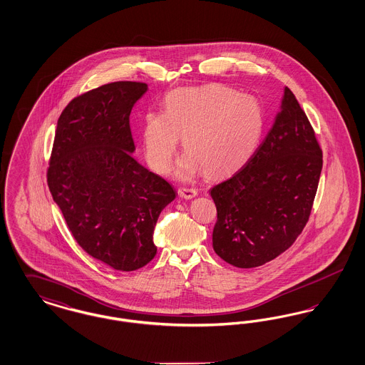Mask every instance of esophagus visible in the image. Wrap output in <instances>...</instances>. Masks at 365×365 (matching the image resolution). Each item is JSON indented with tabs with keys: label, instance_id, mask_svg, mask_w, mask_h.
Here are the masks:
<instances>
[{
	"label": "esophagus",
	"instance_id": "esophagus-1",
	"mask_svg": "<svg viewBox=\"0 0 365 365\" xmlns=\"http://www.w3.org/2000/svg\"><path fill=\"white\" fill-rule=\"evenodd\" d=\"M178 192L182 198L190 200V198H194L197 195V189H194V187H180Z\"/></svg>",
	"mask_w": 365,
	"mask_h": 365
}]
</instances>
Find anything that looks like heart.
I'll list each match as a JSON object with an SVG mask.
<instances>
[{"instance_id":"1","label":"heart","mask_w":365,"mask_h":365,"mask_svg":"<svg viewBox=\"0 0 365 365\" xmlns=\"http://www.w3.org/2000/svg\"><path fill=\"white\" fill-rule=\"evenodd\" d=\"M262 124L260 104L249 94L220 85L179 88L167 96L164 113H146L145 156L156 173H167L182 137L187 152L178 161L179 178L189 179L201 167L205 174H225L255 150Z\"/></svg>"}]
</instances>
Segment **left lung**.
I'll return each instance as SVG.
<instances>
[{"instance_id":"8db88e82","label":"left lung","mask_w":365,"mask_h":365,"mask_svg":"<svg viewBox=\"0 0 365 365\" xmlns=\"http://www.w3.org/2000/svg\"><path fill=\"white\" fill-rule=\"evenodd\" d=\"M323 167L322 149L294 94L246 164L210 189L217 209L212 243L238 268H255L287 250L307 225Z\"/></svg>"}]
</instances>
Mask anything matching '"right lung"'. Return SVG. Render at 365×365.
Returning a JSON list of instances; mask_svg holds the SVG:
<instances>
[{
	"label": "right lung",
	"mask_w": 365,
	"mask_h": 365,
	"mask_svg": "<svg viewBox=\"0 0 365 365\" xmlns=\"http://www.w3.org/2000/svg\"><path fill=\"white\" fill-rule=\"evenodd\" d=\"M146 83L113 82L73 98L58 118L48 186L75 241L105 265L135 271L156 256L153 231L174 187L131 156L133 106Z\"/></svg>",
	"instance_id": "1"
}]
</instances>
